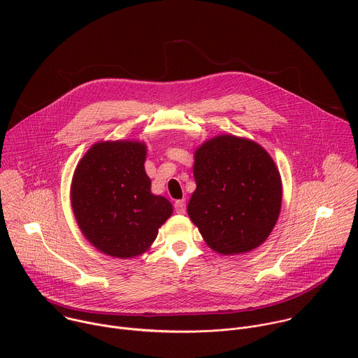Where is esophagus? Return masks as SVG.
<instances>
[{"instance_id":"1","label":"esophagus","mask_w":358,"mask_h":358,"mask_svg":"<svg viewBox=\"0 0 358 358\" xmlns=\"http://www.w3.org/2000/svg\"><path fill=\"white\" fill-rule=\"evenodd\" d=\"M174 210L177 214H184L185 213V199H178L174 202Z\"/></svg>"}]
</instances>
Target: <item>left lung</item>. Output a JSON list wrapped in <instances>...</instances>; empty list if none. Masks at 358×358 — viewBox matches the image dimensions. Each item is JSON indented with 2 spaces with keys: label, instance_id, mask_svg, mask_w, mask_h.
Masks as SVG:
<instances>
[{
  "label": "left lung",
  "instance_id": "8db88e82",
  "mask_svg": "<svg viewBox=\"0 0 358 358\" xmlns=\"http://www.w3.org/2000/svg\"><path fill=\"white\" fill-rule=\"evenodd\" d=\"M196 188L188 215L221 255L258 248L271 235L282 206V180L268 151L248 138L221 134L195 150Z\"/></svg>",
  "mask_w": 358,
  "mask_h": 358
}]
</instances>
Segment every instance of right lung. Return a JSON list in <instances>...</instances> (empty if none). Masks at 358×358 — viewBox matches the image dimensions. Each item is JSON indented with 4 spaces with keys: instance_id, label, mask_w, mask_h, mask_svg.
<instances>
[{
    "instance_id": "1",
    "label": "right lung",
    "mask_w": 358,
    "mask_h": 358,
    "mask_svg": "<svg viewBox=\"0 0 358 358\" xmlns=\"http://www.w3.org/2000/svg\"><path fill=\"white\" fill-rule=\"evenodd\" d=\"M147 147L131 140L93 144L76 166L71 202L85 238L115 258H134L171 217V202L151 194Z\"/></svg>"
}]
</instances>
